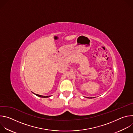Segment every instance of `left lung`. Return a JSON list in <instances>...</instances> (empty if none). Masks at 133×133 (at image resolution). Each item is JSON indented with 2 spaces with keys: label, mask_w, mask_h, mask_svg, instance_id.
Returning <instances> with one entry per match:
<instances>
[{
  "label": "left lung",
  "mask_w": 133,
  "mask_h": 133,
  "mask_svg": "<svg viewBox=\"0 0 133 133\" xmlns=\"http://www.w3.org/2000/svg\"><path fill=\"white\" fill-rule=\"evenodd\" d=\"M88 98H89V97H88Z\"/></svg>",
  "instance_id": "1"
}]
</instances>
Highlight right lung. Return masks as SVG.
I'll return each instance as SVG.
<instances>
[{
  "instance_id": "obj_1",
  "label": "right lung",
  "mask_w": 133,
  "mask_h": 133,
  "mask_svg": "<svg viewBox=\"0 0 133 133\" xmlns=\"http://www.w3.org/2000/svg\"><path fill=\"white\" fill-rule=\"evenodd\" d=\"M35 95L37 96L40 97H43V98H47V97H49L50 96H42V95H38V94H35Z\"/></svg>"
}]
</instances>
